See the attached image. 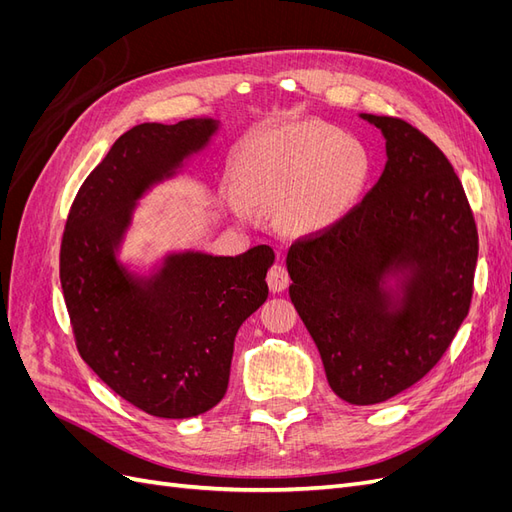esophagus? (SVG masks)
<instances>
[{"label":"esophagus","mask_w":512,"mask_h":512,"mask_svg":"<svg viewBox=\"0 0 512 512\" xmlns=\"http://www.w3.org/2000/svg\"><path fill=\"white\" fill-rule=\"evenodd\" d=\"M267 282H269V288L273 292H282L288 288L290 284V275H288V269L284 265H273L267 273Z\"/></svg>","instance_id":"esophagus-1"}]
</instances>
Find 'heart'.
Instances as JSON below:
<instances>
[{"mask_svg": "<svg viewBox=\"0 0 512 512\" xmlns=\"http://www.w3.org/2000/svg\"><path fill=\"white\" fill-rule=\"evenodd\" d=\"M367 149L354 136L320 121H299L262 132L235 164L232 207L275 211L290 235H316L337 224L363 194Z\"/></svg>", "mask_w": 512, "mask_h": 512, "instance_id": "1", "label": "heart"}]
</instances>
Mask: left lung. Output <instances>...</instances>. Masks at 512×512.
Listing matches in <instances>:
<instances>
[{
	"instance_id": "left-lung-1",
	"label": "left lung",
	"mask_w": 512,
	"mask_h": 512,
	"mask_svg": "<svg viewBox=\"0 0 512 512\" xmlns=\"http://www.w3.org/2000/svg\"><path fill=\"white\" fill-rule=\"evenodd\" d=\"M361 117L386 141L382 175L337 224L294 241L286 267L333 393L371 406L410 389L451 346L470 312L478 232L436 143L404 119Z\"/></svg>"
}]
</instances>
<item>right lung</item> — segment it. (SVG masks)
<instances>
[{
	"label": "right lung",
	"instance_id": "1",
	"mask_svg": "<svg viewBox=\"0 0 512 512\" xmlns=\"http://www.w3.org/2000/svg\"><path fill=\"white\" fill-rule=\"evenodd\" d=\"M211 117L141 123L119 136L76 194L59 252V277L76 348L102 382L160 418H190L228 389L241 324L267 301L275 254H168L147 277L117 250L136 200L173 177L218 130Z\"/></svg>",
	"mask_w": 512,
	"mask_h": 512
}]
</instances>
